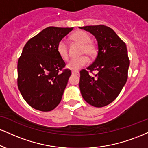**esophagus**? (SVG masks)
I'll use <instances>...</instances> for the list:
<instances>
[{
  "label": "esophagus",
  "instance_id": "34e87169",
  "mask_svg": "<svg viewBox=\"0 0 148 148\" xmlns=\"http://www.w3.org/2000/svg\"><path fill=\"white\" fill-rule=\"evenodd\" d=\"M79 73V72H76V71H72V74H76V75H78Z\"/></svg>",
  "mask_w": 148,
  "mask_h": 148
}]
</instances>
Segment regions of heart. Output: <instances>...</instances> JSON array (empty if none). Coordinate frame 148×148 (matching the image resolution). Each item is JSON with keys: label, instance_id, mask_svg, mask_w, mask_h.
<instances>
[{"label": "heart", "instance_id": "1", "mask_svg": "<svg viewBox=\"0 0 148 148\" xmlns=\"http://www.w3.org/2000/svg\"><path fill=\"white\" fill-rule=\"evenodd\" d=\"M71 38L74 41L82 45L81 54H86L90 57H93L97 54V49L95 45L91 41V37L86 32L83 30H77L71 36ZM58 54L62 59L66 60L68 58V48L65 40H60L56 47ZM89 59L86 56H82L79 58L71 59L67 63V67L74 71L79 70L88 63Z\"/></svg>", "mask_w": 148, "mask_h": 148}]
</instances>
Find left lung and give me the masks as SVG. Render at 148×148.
<instances>
[{"label":"left lung","instance_id":"obj_1","mask_svg":"<svg viewBox=\"0 0 148 148\" xmlns=\"http://www.w3.org/2000/svg\"><path fill=\"white\" fill-rule=\"evenodd\" d=\"M93 34L98 42L94 63L80 72L79 88L84 100L101 108L114 101L127 79L130 59L125 43L112 29L103 25L79 27ZM97 71L94 77L88 72Z\"/></svg>","mask_w":148,"mask_h":148}]
</instances>
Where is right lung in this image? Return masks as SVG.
<instances>
[{"instance_id":"1","label":"right lung","mask_w":148,"mask_h":148,"mask_svg":"<svg viewBox=\"0 0 148 148\" xmlns=\"http://www.w3.org/2000/svg\"><path fill=\"white\" fill-rule=\"evenodd\" d=\"M73 27H48L29 39L18 61V87L32 108L54 110L61 101L71 71L58 54V42Z\"/></svg>"}]
</instances>
